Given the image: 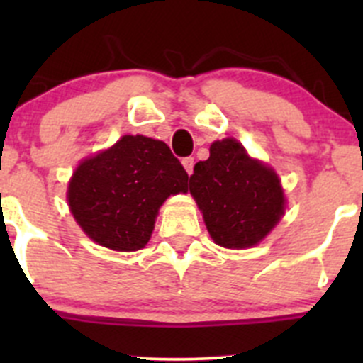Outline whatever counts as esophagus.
<instances>
[{"instance_id":"esophagus-1","label":"esophagus","mask_w":363,"mask_h":363,"mask_svg":"<svg viewBox=\"0 0 363 363\" xmlns=\"http://www.w3.org/2000/svg\"><path fill=\"white\" fill-rule=\"evenodd\" d=\"M182 167H184V170L188 172V175H191L193 174V167H195V160L184 158V160H182Z\"/></svg>"}]
</instances>
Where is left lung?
Segmentation results:
<instances>
[{
    "label": "left lung",
    "mask_w": 363,
    "mask_h": 363,
    "mask_svg": "<svg viewBox=\"0 0 363 363\" xmlns=\"http://www.w3.org/2000/svg\"><path fill=\"white\" fill-rule=\"evenodd\" d=\"M208 160L195 164L189 193L218 246L246 250L262 242L283 218L286 199L269 164L251 158L235 138L211 145Z\"/></svg>",
    "instance_id": "8db88e82"
}]
</instances>
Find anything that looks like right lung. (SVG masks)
<instances>
[{
    "label": "right lung",
    "mask_w": 363,
    "mask_h": 363,
    "mask_svg": "<svg viewBox=\"0 0 363 363\" xmlns=\"http://www.w3.org/2000/svg\"><path fill=\"white\" fill-rule=\"evenodd\" d=\"M188 191V174L164 142L124 135L80 161L68 184L73 218L91 240L113 251L149 242L160 207Z\"/></svg>",
    "instance_id": "obj_1"
}]
</instances>
